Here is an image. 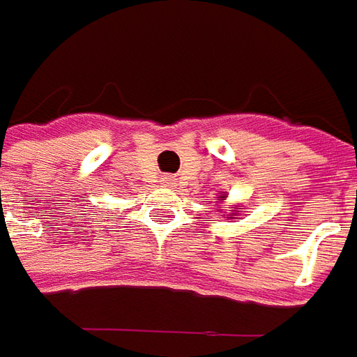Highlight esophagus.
I'll return each mask as SVG.
<instances>
[{
	"mask_svg": "<svg viewBox=\"0 0 357 357\" xmlns=\"http://www.w3.org/2000/svg\"><path fill=\"white\" fill-rule=\"evenodd\" d=\"M164 181H166V183H172L174 179H172V178H169V176H167V178H164Z\"/></svg>",
	"mask_w": 357,
	"mask_h": 357,
	"instance_id": "obj_1",
	"label": "esophagus"
}]
</instances>
